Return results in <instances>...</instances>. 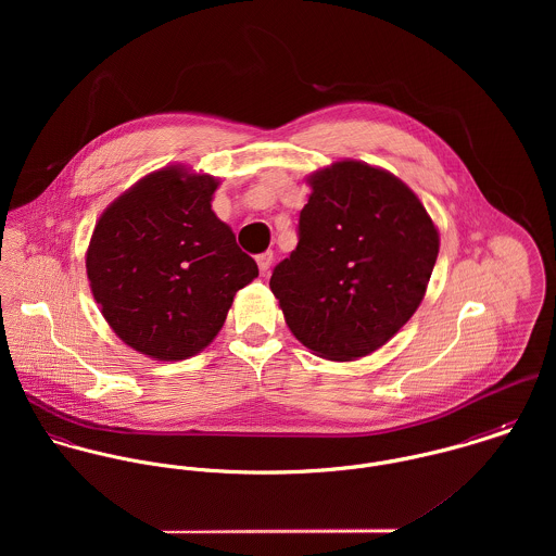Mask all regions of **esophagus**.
I'll use <instances>...</instances> for the list:
<instances>
[{"mask_svg": "<svg viewBox=\"0 0 556 556\" xmlns=\"http://www.w3.org/2000/svg\"><path fill=\"white\" fill-rule=\"evenodd\" d=\"M271 261H274V252H271V250H265V252L256 254V263H258V269H261V274H265V271L269 269Z\"/></svg>", "mask_w": 556, "mask_h": 556, "instance_id": "34e87169", "label": "esophagus"}]
</instances>
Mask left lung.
I'll use <instances>...</instances> for the list:
<instances>
[{
	"label": "left lung",
	"instance_id": "8db88e82",
	"mask_svg": "<svg viewBox=\"0 0 556 556\" xmlns=\"http://www.w3.org/2000/svg\"><path fill=\"white\" fill-rule=\"evenodd\" d=\"M311 186L298 248L269 287L302 344L327 359L364 357L421 304L439 233L397 177L364 162H336Z\"/></svg>",
	"mask_w": 556,
	"mask_h": 556
}]
</instances>
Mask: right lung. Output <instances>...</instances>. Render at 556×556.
Masks as SVG:
<instances>
[{"mask_svg": "<svg viewBox=\"0 0 556 556\" xmlns=\"http://www.w3.org/2000/svg\"><path fill=\"white\" fill-rule=\"evenodd\" d=\"M218 181L173 166L122 194L87 250L93 300L113 331L154 359H186L220 331L239 289L258 276L212 212Z\"/></svg>", "mask_w": 556, "mask_h": 556, "instance_id": "add662e5", "label": "right lung"}]
</instances>
